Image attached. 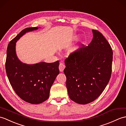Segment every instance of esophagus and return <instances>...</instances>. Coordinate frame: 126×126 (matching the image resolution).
Wrapping results in <instances>:
<instances>
[{"mask_svg": "<svg viewBox=\"0 0 126 126\" xmlns=\"http://www.w3.org/2000/svg\"><path fill=\"white\" fill-rule=\"evenodd\" d=\"M65 64H64V63H60L59 70H60V71L61 72H62V71H63V70H64V69H65Z\"/></svg>", "mask_w": 126, "mask_h": 126, "instance_id": "1", "label": "esophagus"}]
</instances>
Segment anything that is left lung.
Wrapping results in <instances>:
<instances>
[{"instance_id": "1", "label": "left lung", "mask_w": 126, "mask_h": 126, "mask_svg": "<svg viewBox=\"0 0 126 126\" xmlns=\"http://www.w3.org/2000/svg\"><path fill=\"white\" fill-rule=\"evenodd\" d=\"M93 39L65 60L66 86L71 100L79 104L95 100L109 83L112 74L113 51L100 32L92 30Z\"/></svg>"}]
</instances>
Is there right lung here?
Wrapping results in <instances>:
<instances>
[{
	"label": "right lung",
	"mask_w": 126,
	"mask_h": 126,
	"mask_svg": "<svg viewBox=\"0 0 126 126\" xmlns=\"http://www.w3.org/2000/svg\"><path fill=\"white\" fill-rule=\"evenodd\" d=\"M38 27L26 28L12 40L7 49L5 68L12 87L19 97L28 103L39 104L47 100L50 88L59 74V61L54 63H23L17 58L16 42L29 32Z\"/></svg>",
	"instance_id": "obj_1"
}]
</instances>
